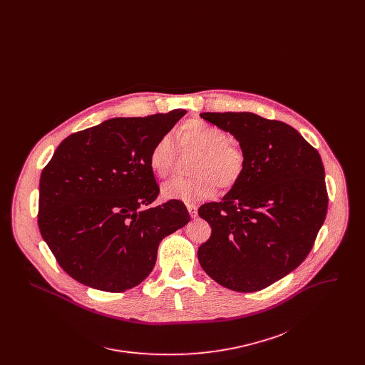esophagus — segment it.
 <instances>
[{
  "label": "esophagus",
  "instance_id": "obj_1",
  "mask_svg": "<svg viewBox=\"0 0 365 365\" xmlns=\"http://www.w3.org/2000/svg\"><path fill=\"white\" fill-rule=\"evenodd\" d=\"M187 209H189V213H190V216L192 219L197 217V207H195L194 204H189Z\"/></svg>",
  "mask_w": 365,
  "mask_h": 365
}]
</instances>
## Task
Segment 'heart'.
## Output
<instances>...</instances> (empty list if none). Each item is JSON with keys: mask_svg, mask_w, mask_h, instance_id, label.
Wrapping results in <instances>:
<instances>
[{"mask_svg": "<svg viewBox=\"0 0 365 365\" xmlns=\"http://www.w3.org/2000/svg\"><path fill=\"white\" fill-rule=\"evenodd\" d=\"M174 135L182 149L198 152L192 165L195 176L174 178L164 183L163 198L197 202L210 198L217 190V185L222 189H231L242 178L246 155L240 145L230 140L225 130L194 119L179 125ZM175 157L174 138L165 134L150 148L148 163L153 174L165 178L174 168Z\"/></svg>", "mask_w": 365, "mask_h": 365, "instance_id": "obj_1", "label": "heart"}]
</instances>
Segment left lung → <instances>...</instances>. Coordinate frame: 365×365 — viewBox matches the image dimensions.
Instances as JSON below:
<instances>
[{
  "label": "left lung",
  "mask_w": 365,
  "mask_h": 365,
  "mask_svg": "<svg viewBox=\"0 0 365 365\" xmlns=\"http://www.w3.org/2000/svg\"><path fill=\"white\" fill-rule=\"evenodd\" d=\"M246 155L242 178L198 215L212 235L198 249L210 278L230 290L259 292L305 260L323 226L329 195L319 152L292 125L250 112H204Z\"/></svg>",
  "instance_id": "obj_1"
}]
</instances>
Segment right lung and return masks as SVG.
Returning a JSON list of instances; mask_svg holds the SVG:
<instances>
[{
    "label": "right lung",
    "mask_w": 365,
    "mask_h": 365,
    "mask_svg": "<svg viewBox=\"0 0 365 365\" xmlns=\"http://www.w3.org/2000/svg\"><path fill=\"white\" fill-rule=\"evenodd\" d=\"M185 109L115 118L71 134L39 180L38 226L58 265L88 287L120 293L146 278L158 243L190 222L179 200L158 195L148 155Z\"/></svg>",
    "instance_id": "right-lung-1"
}]
</instances>
